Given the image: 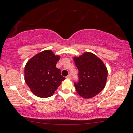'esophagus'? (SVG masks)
<instances>
[{
    "instance_id": "esophagus-1",
    "label": "esophagus",
    "mask_w": 133,
    "mask_h": 133,
    "mask_svg": "<svg viewBox=\"0 0 133 133\" xmlns=\"http://www.w3.org/2000/svg\"><path fill=\"white\" fill-rule=\"evenodd\" d=\"M66 79H71V75H68V76L66 77Z\"/></svg>"
}]
</instances>
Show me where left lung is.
Here are the masks:
<instances>
[{"instance_id":"obj_1","label":"left lung","mask_w":133,"mask_h":133,"mask_svg":"<svg viewBox=\"0 0 133 133\" xmlns=\"http://www.w3.org/2000/svg\"><path fill=\"white\" fill-rule=\"evenodd\" d=\"M79 70V81L75 83V89L81 97L88 99L95 97L106 85L108 70L103 62L95 54L85 52L74 57Z\"/></svg>"}]
</instances>
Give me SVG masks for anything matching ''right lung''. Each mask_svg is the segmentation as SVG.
I'll return each instance as SVG.
<instances>
[{"label":"right lung","mask_w":133,"mask_h":133,"mask_svg":"<svg viewBox=\"0 0 133 133\" xmlns=\"http://www.w3.org/2000/svg\"><path fill=\"white\" fill-rule=\"evenodd\" d=\"M61 56L49 49L36 54L25 67V81L34 95L40 98L51 97L65 78L56 68Z\"/></svg>","instance_id":"1"}]
</instances>
